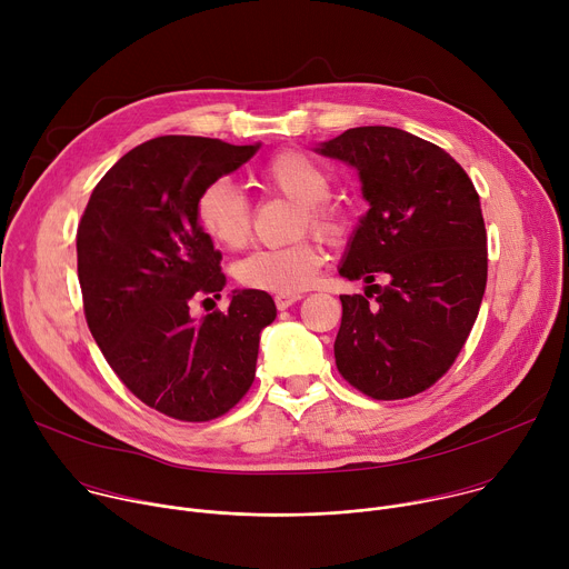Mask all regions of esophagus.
<instances>
[{"mask_svg": "<svg viewBox=\"0 0 569 569\" xmlns=\"http://www.w3.org/2000/svg\"><path fill=\"white\" fill-rule=\"evenodd\" d=\"M299 299H301V295H299V292H295V295L279 292V295L274 297V303H277V308H279V310H286V308H290L292 303H297Z\"/></svg>", "mask_w": 569, "mask_h": 569, "instance_id": "esophagus-1", "label": "esophagus"}]
</instances>
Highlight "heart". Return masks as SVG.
<instances>
[{"instance_id":"obj_1","label":"heart","mask_w":569,"mask_h":569,"mask_svg":"<svg viewBox=\"0 0 569 569\" xmlns=\"http://www.w3.org/2000/svg\"><path fill=\"white\" fill-rule=\"evenodd\" d=\"M263 189L299 204L297 229L338 240L347 231L345 213L329 202L333 180L310 154L288 148L277 152L259 169ZM196 222L216 246L236 250L250 236L252 207L231 182L213 180L204 184L193 204ZM323 266V250L312 238L286 248L257 250L236 266V279L254 290L295 295L312 286Z\"/></svg>"}]
</instances>
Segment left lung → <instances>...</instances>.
<instances>
[{
	"instance_id": "1",
	"label": "left lung",
	"mask_w": 569,
	"mask_h": 569,
	"mask_svg": "<svg viewBox=\"0 0 569 569\" xmlns=\"http://www.w3.org/2000/svg\"><path fill=\"white\" fill-rule=\"evenodd\" d=\"M317 152L356 167L369 202L340 274L371 286L340 297L338 371L376 400L417 396L452 367L479 312L489 270L479 196L443 148L398 128H351Z\"/></svg>"
}]
</instances>
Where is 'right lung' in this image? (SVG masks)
<instances>
[{
  "mask_svg": "<svg viewBox=\"0 0 569 569\" xmlns=\"http://www.w3.org/2000/svg\"><path fill=\"white\" fill-rule=\"evenodd\" d=\"M259 150L164 134L126 152L94 187L76 231L88 327L119 380L148 408L202 423L227 415L257 373L274 321L268 292H233L202 319L191 303L220 297V252L196 222L200 189Z\"/></svg>",
  "mask_w": 569,
  "mask_h": 569,
  "instance_id": "1",
  "label": "right lung"
}]
</instances>
